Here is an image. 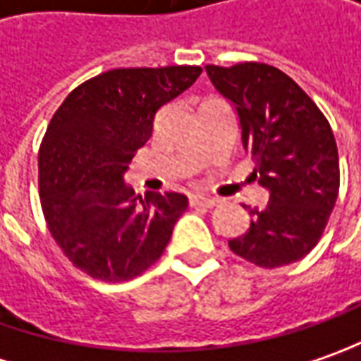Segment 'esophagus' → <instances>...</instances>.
Instances as JSON below:
<instances>
[{
  "mask_svg": "<svg viewBox=\"0 0 361 361\" xmlns=\"http://www.w3.org/2000/svg\"><path fill=\"white\" fill-rule=\"evenodd\" d=\"M219 202L216 197H205V195H193L190 200V205L192 207H216Z\"/></svg>",
  "mask_w": 361,
  "mask_h": 361,
  "instance_id": "esophagus-1",
  "label": "esophagus"
}]
</instances>
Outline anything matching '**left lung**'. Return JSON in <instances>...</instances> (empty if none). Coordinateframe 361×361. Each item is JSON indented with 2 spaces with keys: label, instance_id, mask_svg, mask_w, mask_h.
Masks as SVG:
<instances>
[{
  "label": "left lung",
  "instance_id": "8db88e82",
  "mask_svg": "<svg viewBox=\"0 0 361 361\" xmlns=\"http://www.w3.org/2000/svg\"><path fill=\"white\" fill-rule=\"evenodd\" d=\"M205 71L235 106L243 147L269 190L267 205L250 209V230L230 240V250L257 267L290 266L316 247L338 200L340 157L329 121L274 66L243 61Z\"/></svg>",
  "mask_w": 361,
  "mask_h": 361
}]
</instances>
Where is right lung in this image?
<instances>
[{"instance_id":"obj_1","label":"right lung","mask_w":361,"mask_h":361,"mask_svg":"<svg viewBox=\"0 0 361 361\" xmlns=\"http://www.w3.org/2000/svg\"><path fill=\"white\" fill-rule=\"evenodd\" d=\"M200 66L109 69L57 107L39 145V197L56 243L95 280L126 281L161 257L188 209L183 193L135 195L123 173L154 131L157 109Z\"/></svg>"}]
</instances>
